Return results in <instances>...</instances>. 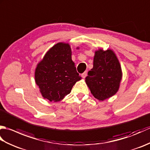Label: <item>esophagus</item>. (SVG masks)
Segmentation results:
<instances>
[{"instance_id": "esophagus-1", "label": "esophagus", "mask_w": 150, "mask_h": 150, "mask_svg": "<svg viewBox=\"0 0 150 150\" xmlns=\"http://www.w3.org/2000/svg\"><path fill=\"white\" fill-rule=\"evenodd\" d=\"M86 75H87V72L85 71V72H84V73L82 74V77L83 78V79H84L86 77Z\"/></svg>"}]
</instances>
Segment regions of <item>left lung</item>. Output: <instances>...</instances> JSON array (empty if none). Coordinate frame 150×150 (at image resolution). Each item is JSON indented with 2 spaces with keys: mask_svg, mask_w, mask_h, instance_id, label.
Wrapping results in <instances>:
<instances>
[{
  "mask_svg": "<svg viewBox=\"0 0 150 150\" xmlns=\"http://www.w3.org/2000/svg\"><path fill=\"white\" fill-rule=\"evenodd\" d=\"M121 77L120 64L112 51H97L93 68L86 77V82L93 96L99 100L113 96L119 90Z\"/></svg>",
  "mask_w": 150,
  "mask_h": 150,
  "instance_id": "1",
  "label": "left lung"
}]
</instances>
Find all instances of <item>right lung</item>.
Instances as JSON below:
<instances>
[{
  "label": "right lung",
  "instance_id": "1",
  "mask_svg": "<svg viewBox=\"0 0 150 150\" xmlns=\"http://www.w3.org/2000/svg\"><path fill=\"white\" fill-rule=\"evenodd\" d=\"M35 78L43 97L50 101H60L70 93L81 77L71 59L69 44L60 42L53 46L37 65Z\"/></svg>",
  "mask_w": 150,
  "mask_h": 150
}]
</instances>
